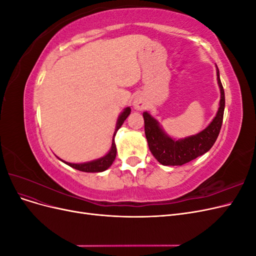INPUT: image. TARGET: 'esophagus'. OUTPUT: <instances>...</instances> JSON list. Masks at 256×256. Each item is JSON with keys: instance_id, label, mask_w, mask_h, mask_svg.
<instances>
[{"instance_id": "esophagus-1", "label": "esophagus", "mask_w": 256, "mask_h": 256, "mask_svg": "<svg viewBox=\"0 0 256 256\" xmlns=\"http://www.w3.org/2000/svg\"><path fill=\"white\" fill-rule=\"evenodd\" d=\"M134 108L138 111H141L146 108V104H145V100L143 97L141 96H136L134 100Z\"/></svg>"}]
</instances>
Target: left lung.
<instances>
[{
  "label": "left lung",
  "instance_id": "obj_1",
  "mask_svg": "<svg viewBox=\"0 0 256 256\" xmlns=\"http://www.w3.org/2000/svg\"><path fill=\"white\" fill-rule=\"evenodd\" d=\"M216 80L220 88V104L218 112L209 125L198 134L175 140L168 136L148 112L143 113L144 128L147 143L152 156L164 166H182L191 160L202 156L212 148L219 136L223 122L226 96L216 67Z\"/></svg>",
  "mask_w": 256,
  "mask_h": 256
}]
</instances>
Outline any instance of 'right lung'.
Segmentation results:
<instances>
[{"instance_id": "obj_1", "label": "right lung", "mask_w": 256, "mask_h": 256, "mask_svg": "<svg viewBox=\"0 0 256 256\" xmlns=\"http://www.w3.org/2000/svg\"><path fill=\"white\" fill-rule=\"evenodd\" d=\"M130 112H131V109L128 106V108H126V109H124V111L118 116V122H116V127H115V131L113 134L111 150L106 154V156L99 158V159H96V160H92V161L84 162V164H70V162H66L60 158L58 159L63 161L64 164H68L69 166H72L76 170H79V171H82V172L98 173V172L106 171V168H109L112 166L113 161L115 160V157H116V145H115V141H114V136H115L116 132H118V130L122 127V122H125L126 118L129 116Z\"/></svg>"}]
</instances>
